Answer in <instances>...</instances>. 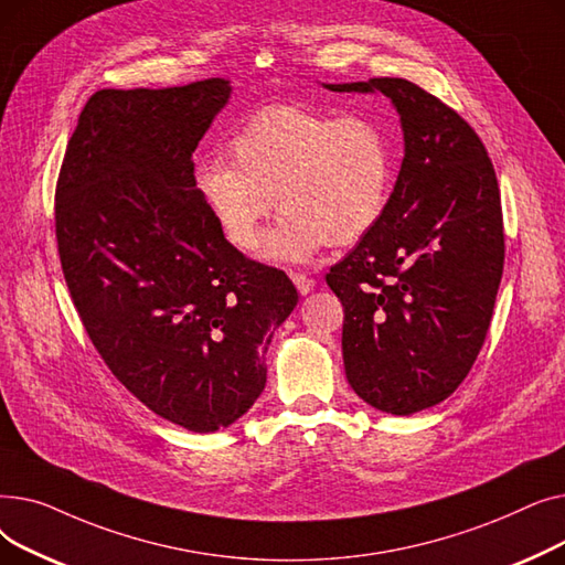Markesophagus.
<instances>
[{"label":"esophagus","instance_id":"esophagus-1","mask_svg":"<svg viewBox=\"0 0 565 565\" xmlns=\"http://www.w3.org/2000/svg\"><path fill=\"white\" fill-rule=\"evenodd\" d=\"M290 279H292V284H295V288H298L300 295H309L316 288V279H311L307 275L295 273V275H290Z\"/></svg>","mask_w":565,"mask_h":565}]
</instances>
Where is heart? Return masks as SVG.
<instances>
[{
    "label": "heart",
    "instance_id": "obj_1",
    "mask_svg": "<svg viewBox=\"0 0 565 565\" xmlns=\"http://www.w3.org/2000/svg\"><path fill=\"white\" fill-rule=\"evenodd\" d=\"M228 151L233 162H196L194 190L243 252L256 247L277 201L284 215L258 249L267 263H305L324 245L358 243L390 201L394 143L371 114L270 105L235 130Z\"/></svg>",
    "mask_w": 565,
    "mask_h": 565
}]
</instances>
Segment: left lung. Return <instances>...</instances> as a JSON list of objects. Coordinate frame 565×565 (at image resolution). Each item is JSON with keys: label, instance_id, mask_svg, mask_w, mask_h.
Wrapping results in <instances>:
<instances>
[{"label": "left lung", "instance_id": "obj_1", "mask_svg": "<svg viewBox=\"0 0 565 565\" xmlns=\"http://www.w3.org/2000/svg\"><path fill=\"white\" fill-rule=\"evenodd\" d=\"M384 94L405 158L380 222L328 286L345 309L343 366L371 407L409 417L449 398L486 341L503 273L497 175L462 116L401 77L322 84Z\"/></svg>", "mask_w": 565, "mask_h": 565}]
</instances>
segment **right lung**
Instances as JSON below:
<instances>
[{"label":"right lung","mask_w":565,"mask_h":565,"mask_svg":"<svg viewBox=\"0 0 565 565\" xmlns=\"http://www.w3.org/2000/svg\"><path fill=\"white\" fill-rule=\"evenodd\" d=\"M228 79L103 88L84 105L54 194L64 277L109 371L158 417L231 426L265 390V352L298 305L237 252L194 190L192 153Z\"/></svg>","instance_id":"add662e5"}]
</instances>
